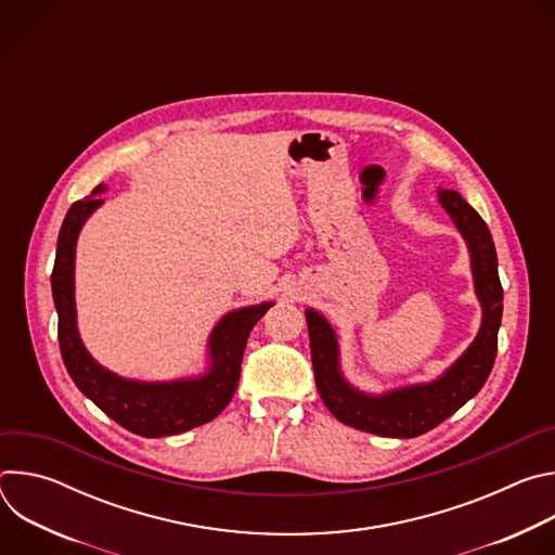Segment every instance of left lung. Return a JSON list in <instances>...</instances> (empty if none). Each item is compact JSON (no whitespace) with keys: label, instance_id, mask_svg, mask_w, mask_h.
I'll return each mask as SVG.
<instances>
[{"label":"left lung","instance_id":"8db88e82","mask_svg":"<svg viewBox=\"0 0 555 555\" xmlns=\"http://www.w3.org/2000/svg\"><path fill=\"white\" fill-rule=\"evenodd\" d=\"M437 195L467 244L474 292L483 309L477 338L437 379L392 388L382 395L351 386L340 371L336 330L323 313L315 309L305 311L315 388L325 406L343 424L379 437L411 439L433 430L483 388L496 360L503 287L490 228L456 191L439 189Z\"/></svg>","mask_w":555,"mask_h":555}]
</instances>
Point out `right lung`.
Returning a JSON list of instances; mask_svg holds the SVG:
<instances>
[{
  "label": "right lung",
  "mask_w": 555,
  "mask_h": 555,
  "mask_svg": "<svg viewBox=\"0 0 555 555\" xmlns=\"http://www.w3.org/2000/svg\"><path fill=\"white\" fill-rule=\"evenodd\" d=\"M107 186L74 202L63 219L52 270V298L59 313V347L65 369L86 398L122 428L140 437H169L212 422L232 400L240 384L242 358L253 327L274 305L272 300L232 309L208 338V371L199 377L171 382H140L101 366L86 349L76 327L74 259L76 240L88 217L103 204Z\"/></svg>",
  "instance_id": "1"
}]
</instances>
